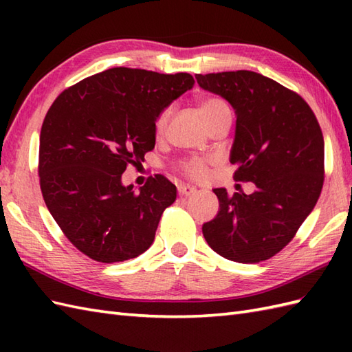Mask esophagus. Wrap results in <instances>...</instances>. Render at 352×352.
Wrapping results in <instances>:
<instances>
[{"label":"esophagus","instance_id":"obj_1","mask_svg":"<svg viewBox=\"0 0 352 352\" xmlns=\"http://www.w3.org/2000/svg\"><path fill=\"white\" fill-rule=\"evenodd\" d=\"M178 193H180V197H192L193 193H197V188H193V186L189 184H180L178 186Z\"/></svg>","mask_w":352,"mask_h":352}]
</instances>
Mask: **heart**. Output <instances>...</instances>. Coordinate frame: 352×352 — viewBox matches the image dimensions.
Returning <instances> with one entry per match:
<instances>
[{
	"label": "heart",
	"instance_id": "obj_1",
	"mask_svg": "<svg viewBox=\"0 0 352 352\" xmlns=\"http://www.w3.org/2000/svg\"><path fill=\"white\" fill-rule=\"evenodd\" d=\"M198 109H199V113L203 116L204 122H207L208 119H212L213 116H216L218 113H222V111L230 110L227 102L222 101L221 98H214V96H210V98H203L198 102ZM170 115V110H164L159 115L155 121V131L157 134L163 133L164 126L168 124V119ZM182 169L184 170V174L190 177V178H195V180H199V178H203L206 175V160L203 159H190V160H186L182 163Z\"/></svg>",
	"mask_w": 352,
	"mask_h": 352
}]
</instances>
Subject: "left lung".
Here are the masks:
<instances>
[{
  "label": "left lung",
  "mask_w": 352,
  "mask_h": 352,
  "mask_svg": "<svg viewBox=\"0 0 352 352\" xmlns=\"http://www.w3.org/2000/svg\"><path fill=\"white\" fill-rule=\"evenodd\" d=\"M199 87L222 96L236 115L230 163L234 178L251 182L250 195L219 199L203 234L219 256L258 263L286 246L315 208L324 184V136L309 104L276 81L252 71L197 74Z\"/></svg>",
  "instance_id": "8db88e82"
}]
</instances>
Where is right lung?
<instances>
[{"instance_id":"1","label":"right lung","mask_w":352,"mask_h":352,"mask_svg":"<svg viewBox=\"0 0 352 352\" xmlns=\"http://www.w3.org/2000/svg\"><path fill=\"white\" fill-rule=\"evenodd\" d=\"M193 83L186 72L111 68L52 102L41 130L42 195L57 226L87 257L116 263L154 242L162 213L177 198L175 184L155 175L136 192L122 184V174L154 149L157 118Z\"/></svg>"}]
</instances>
